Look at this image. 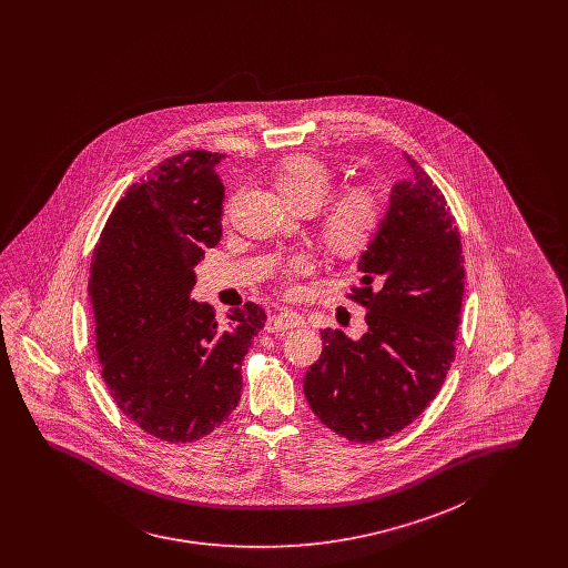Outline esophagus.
Wrapping results in <instances>:
<instances>
[{"label": "esophagus", "instance_id": "esophagus-1", "mask_svg": "<svg viewBox=\"0 0 568 568\" xmlns=\"http://www.w3.org/2000/svg\"><path fill=\"white\" fill-rule=\"evenodd\" d=\"M304 325H306V321L297 312H278L268 318L266 328L271 333H278V331H287V328L304 327Z\"/></svg>", "mask_w": 568, "mask_h": 568}]
</instances>
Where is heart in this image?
Returning <instances> with one entry per match:
<instances>
[{
	"mask_svg": "<svg viewBox=\"0 0 568 568\" xmlns=\"http://www.w3.org/2000/svg\"><path fill=\"white\" fill-rule=\"evenodd\" d=\"M333 176L323 162L308 155H297L283 164L276 174V190L281 195L302 210L321 206L331 193ZM381 200L368 187L347 191L335 202H331L321 214V237L328 247L342 256H352L373 240L381 223ZM314 268L310 256H293L285 268L283 278L287 290H295V278L308 275Z\"/></svg>",
	"mask_w": 568,
	"mask_h": 568,
	"instance_id": "heart-1",
	"label": "heart"
}]
</instances>
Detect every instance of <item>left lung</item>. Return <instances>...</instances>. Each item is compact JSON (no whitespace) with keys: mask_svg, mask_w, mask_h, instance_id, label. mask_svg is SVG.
<instances>
[{"mask_svg":"<svg viewBox=\"0 0 568 568\" xmlns=\"http://www.w3.org/2000/svg\"><path fill=\"white\" fill-rule=\"evenodd\" d=\"M408 176L362 252L354 300L366 333L352 339L325 328L323 354L304 394L323 425L349 442L373 444L408 427L446 381L465 295L463 245L446 197L404 152Z\"/></svg>","mask_w":568,"mask_h":568,"instance_id":"8db88e82","label":"left lung"}]
</instances>
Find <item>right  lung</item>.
I'll list each match as a JSON object with an SVG mask.
<instances>
[{
  "label": "right lung",
  "mask_w": 568,
  "mask_h": 568,
  "mask_svg": "<svg viewBox=\"0 0 568 568\" xmlns=\"http://www.w3.org/2000/svg\"><path fill=\"white\" fill-rule=\"evenodd\" d=\"M224 154L166 158L112 210L93 252L89 302L102 377L116 406L158 439L204 437L240 404L241 362L266 314L191 300L195 266L223 237Z\"/></svg>",
  "instance_id": "1"
}]
</instances>
